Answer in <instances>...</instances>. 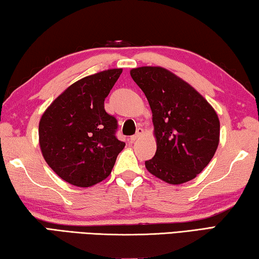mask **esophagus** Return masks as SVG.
Segmentation results:
<instances>
[{"instance_id": "34e87169", "label": "esophagus", "mask_w": 259, "mask_h": 259, "mask_svg": "<svg viewBox=\"0 0 259 259\" xmlns=\"http://www.w3.org/2000/svg\"><path fill=\"white\" fill-rule=\"evenodd\" d=\"M143 135H144V129H143V128H138V129H137V133H136V135L131 136L130 140H131V142H135L136 139H138L139 137H142Z\"/></svg>"}]
</instances>
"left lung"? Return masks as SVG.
Here are the masks:
<instances>
[{"mask_svg": "<svg viewBox=\"0 0 259 259\" xmlns=\"http://www.w3.org/2000/svg\"><path fill=\"white\" fill-rule=\"evenodd\" d=\"M130 75L153 114L156 152L145 162L146 169L171 185L194 179L218 147L216 111L194 88L163 67L133 68Z\"/></svg>", "mask_w": 259, "mask_h": 259, "instance_id": "8db88e82", "label": "left lung"}]
</instances>
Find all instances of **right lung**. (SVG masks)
Wrapping results in <instances>:
<instances>
[{"mask_svg":"<svg viewBox=\"0 0 259 259\" xmlns=\"http://www.w3.org/2000/svg\"><path fill=\"white\" fill-rule=\"evenodd\" d=\"M122 68L85 76L46 109L38 124L42 155L65 182L90 187L111 174L125 144L115 137L117 121L104 108Z\"/></svg>","mask_w":259,"mask_h":259,"instance_id":"add662e5","label":"right lung"}]
</instances>
